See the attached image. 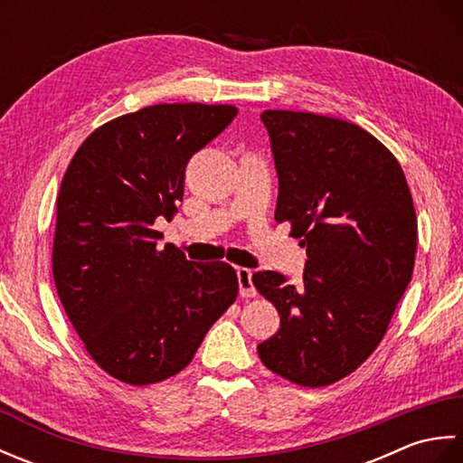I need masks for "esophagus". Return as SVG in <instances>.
<instances>
[{"label":"esophagus","instance_id":"esophagus-1","mask_svg":"<svg viewBox=\"0 0 463 463\" xmlns=\"http://www.w3.org/2000/svg\"><path fill=\"white\" fill-rule=\"evenodd\" d=\"M237 279H239V288H241L242 298L257 297V288H254V284H252V270L237 269Z\"/></svg>","mask_w":463,"mask_h":463}]
</instances>
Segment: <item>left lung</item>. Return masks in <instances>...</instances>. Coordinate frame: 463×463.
<instances>
[{
  "label": "left lung",
  "mask_w": 463,
  "mask_h": 463,
  "mask_svg": "<svg viewBox=\"0 0 463 463\" xmlns=\"http://www.w3.org/2000/svg\"><path fill=\"white\" fill-rule=\"evenodd\" d=\"M279 175L274 219L307 247L302 284L262 270L252 282L280 314L259 344L264 366L300 386L348 376L378 348L411 280L418 221L396 156L332 117L260 115Z\"/></svg>",
  "instance_id": "obj_1"
}]
</instances>
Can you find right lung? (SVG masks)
I'll list each match as a JSON object with an SVG mask.
<instances>
[{
  "instance_id": "obj_1",
  "label": "right lung",
  "mask_w": 463,
  "mask_h": 463,
  "mask_svg": "<svg viewBox=\"0 0 463 463\" xmlns=\"http://www.w3.org/2000/svg\"><path fill=\"white\" fill-rule=\"evenodd\" d=\"M232 105H151L95 129L57 194L53 279L87 352L133 386L179 373L204 334L237 300L226 262H191L156 249L159 216L173 219L191 156L221 135Z\"/></svg>"
}]
</instances>
